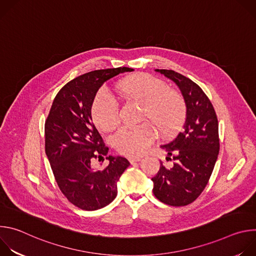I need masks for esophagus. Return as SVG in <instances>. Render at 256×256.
Wrapping results in <instances>:
<instances>
[{
    "instance_id": "obj_1",
    "label": "esophagus",
    "mask_w": 256,
    "mask_h": 256,
    "mask_svg": "<svg viewBox=\"0 0 256 256\" xmlns=\"http://www.w3.org/2000/svg\"><path fill=\"white\" fill-rule=\"evenodd\" d=\"M128 161H130V163L132 165H134V164L140 162V157H130V158H128Z\"/></svg>"
}]
</instances>
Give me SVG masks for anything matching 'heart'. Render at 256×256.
<instances>
[{
  "instance_id": "b5f03b06",
  "label": "heart",
  "mask_w": 256,
  "mask_h": 256,
  "mask_svg": "<svg viewBox=\"0 0 256 256\" xmlns=\"http://www.w3.org/2000/svg\"><path fill=\"white\" fill-rule=\"evenodd\" d=\"M118 92L142 104V118H149L161 134H171L184 112L181 97L167 89L164 82L147 74L128 77L118 85ZM92 118L98 128L110 130L120 122V108L116 99L107 90L99 91L92 106ZM155 138V130L149 124L124 126L112 138L118 152L126 156H138L148 149Z\"/></svg>"
}]
</instances>
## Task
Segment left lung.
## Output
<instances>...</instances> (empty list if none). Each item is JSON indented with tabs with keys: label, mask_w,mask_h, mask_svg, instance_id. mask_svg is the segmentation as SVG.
<instances>
[{
	"label": "left lung",
	"mask_w": 256,
	"mask_h": 256,
	"mask_svg": "<svg viewBox=\"0 0 256 256\" xmlns=\"http://www.w3.org/2000/svg\"><path fill=\"white\" fill-rule=\"evenodd\" d=\"M173 81L184 96L186 116L184 128L165 144L166 160L173 156V166L168 169L161 162L155 177L154 196L162 202L181 206L196 200L208 184L218 159V124L214 109L202 90L190 79L172 70H155Z\"/></svg>",
	"instance_id": "1"
}]
</instances>
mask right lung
I'll return each instance as SVG.
<instances>
[{
    "instance_id": "1",
    "label": "right lung",
    "mask_w": 256,
    "mask_h": 256,
    "mask_svg": "<svg viewBox=\"0 0 256 256\" xmlns=\"http://www.w3.org/2000/svg\"><path fill=\"white\" fill-rule=\"evenodd\" d=\"M130 68L97 70L66 83L56 94L46 122V154L64 196L85 210L110 204L118 194L116 182L130 162L109 155L108 165L94 170L92 160L108 154L93 124L91 108L99 88ZM104 160V159H103Z\"/></svg>"
}]
</instances>
